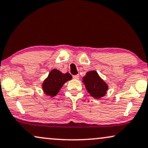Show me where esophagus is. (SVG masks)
<instances>
[{"label":"esophagus","instance_id":"esophagus-1","mask_svg":"<svg viewBox=\"0 0 148 148\" xmlns=\"http://www.w3.org/2000/svg\"><path fill=\"white\" fill-rule=\"evenodd\" d=\"M73 78H74V79H76V80H78V79H79V75H74V76H73Z\"/></svg>","mask_w":148,"mask_h":148}]
</instances>
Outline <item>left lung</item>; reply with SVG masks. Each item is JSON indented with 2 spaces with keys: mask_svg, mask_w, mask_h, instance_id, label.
Returning <instances> with one entry per match:
<instances>
[{
  "mask_svg": "<svg viewBox=\"0 0 148 148\" xmlns=\"http://www.w3.org/2000/svg\"><path fill=\"white\" fill-rule=\"evenodd\" d=\"M82 82L85 85L88 93L96 99H100L104 97L108 91V84L95 70L89 71L86 73Z\"/></svg>",
  "mask_w": 148,
  "mask_h": 148,
  "instance_id": "8db88e82",
  "label": "left lung"
}]
</instances>
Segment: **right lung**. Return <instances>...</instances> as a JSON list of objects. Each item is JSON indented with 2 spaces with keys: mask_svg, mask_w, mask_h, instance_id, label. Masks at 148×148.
Here are the masks:
<instances>
[{
  "mask_svg": "<svg viewBox=\"0 0 148 148\" xmlns=\"http://www.w3.org/2000/svg\"><path fill=\"white\" fill-rule=\"evenodd\" d=\"M72 76L68 72L63 74L57 69H53L48 74V77L43 82L42 87L44 94L50 97H55L59 92L61 88Z\"/></svg>",
  "mask_w": 148,
  "mask_h": 148,
  "instance_id": "1",
  "label": "right lung"
}]
</instances>
